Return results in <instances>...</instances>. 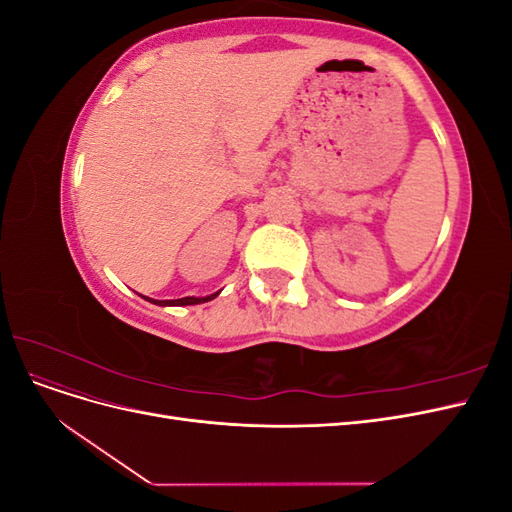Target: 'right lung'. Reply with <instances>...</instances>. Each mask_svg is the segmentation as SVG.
I'll use <instances>...</instances> for the list:
<instances>
[{"mask_svg": "<svg viewBox=\"0 0 512 512\" xmlns=\"http://www.w3.org/2000/svg\"><path fill=\"white\" fill-rule=\"evenodd\" d=\"M215 297H218V292L211 294V297H203V299H198V297H183V299H175V301H153V299H147V297L145 299L151 301V303H156V305H198V303H207Z\"/></svg>", "mask_w": 512, "mask_h": 512, "instance_id": "obj_1", "label": "right lung"}]
</instances>
